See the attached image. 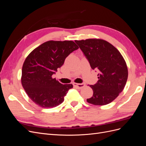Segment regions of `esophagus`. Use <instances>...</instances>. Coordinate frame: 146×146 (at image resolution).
<instances>
[{
	"label": "esophagus",
	"instance_id": "1",
	"mask_svg": "<svg viewBox=\"0 0 146 146\" xmlns=\"http://www.w3.org/2000/svg\"><path fill=\"white\" fill-rule=\"evenodd\" d=\"M73 85L74 86L76 87L77 88H78V89H81V88H83L84 86H85V84L84 83H73Z\"/></svg>",
	"mask_w": 146,
	"mask_h": 146
}]
</instances>
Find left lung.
<instances>
[{
  "mask_svg": "<svg viewBox=\"0 0 146 146\" xmlns=\"http://www.w3.org/2000/svg\"><path fill=\"white\" fill-rule=\"evenodd\" d=\"M92 69L98 72L99 80L90 85L93 95L88 103L105 105L111 103L124 88L128 69L123 56L116 47L103 39L75 41Z\"/></svg>",
  "mask_w": 146,
  "mask_h": 146,
  "instance_id": "8db88e82",
  "label": "left lung"
}]
</instances>
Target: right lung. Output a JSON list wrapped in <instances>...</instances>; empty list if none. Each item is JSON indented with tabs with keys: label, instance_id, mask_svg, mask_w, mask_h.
Returning a JSON list of instances; mask_svg holds the SVG:
<instances>
[{
	"label": "right lung",
	"instance_id": "1",
	"mask_svg": "<svg viewBox=\"0 0 146 146\" xmlns=\"http://www.w3.org/2000/svg\"><path fill=\"white\" fill-rule=\"evenodd\" d=\"M78 47L72 41H49L34 49L26 58L22 69V85L30 99L42 108H53L64 101L73 88L52 77L70 53Z\"/></svg>",
	"mask_w": 146,
	"mask_h": 146
}]
</instances>
